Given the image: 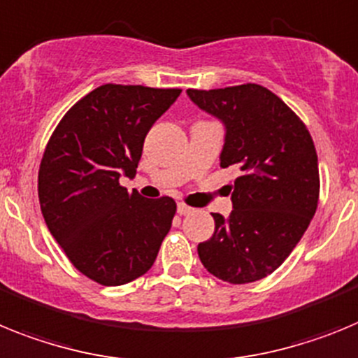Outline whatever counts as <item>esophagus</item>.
<instances>
[{"mask_svg": "<svg viewBox=\"0 0 358 358\" xmlns=\"http://www.w3.org/2000/svg\"><path fill=\"white\" fill-rule=\"evenodd\" d=\"M192 210L194 209H192V207H189V205L182 203V201L178 203V214H182V216H185V214H191Z\"/></svg>", "mask_w": 358, "mask_h": 358, "instance_id": "obj_1", "label": "esophagus"}]
</instances>
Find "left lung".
<instances>
[{
    "mask_svg": "<svg viewBox=\"0 0 358 358\" xmlns=\"http://www.w3.org/2000/svg\"><path fill=\"white\" fill-rule=\"evenodd\" d=\"M227 127L222 167L241 175L229 220L213 213L214 234L198 245L213 275L232 285L266 278L299 243L319 203V162L308 127L265 86L187 90Z\"/></svg>",
    "mask_w": 358,
    "mask_h": 358,
    "instance_id": "obj_1",
    "label": "left lung"
}]
</instances>
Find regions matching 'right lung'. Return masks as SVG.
Returning a JSON list of instances; mask_svg holds the SVG:
<instances>
[{"label":"right lung","instance_id":"1","mask_svg":"<svg viewBox=\"0 0 358 358\" xmlns=\"http://www.w3.org/2000/svg\"><path fill=\"white\" fill-rule=\"evenodd\" d=\"M180 88L102 85L77 101L50 136L37 192L50 234L92 281L119 287L153 266L176 201L144 200L120 176L136 175L148 131Z\"/></svg>","mask_w":358,"mask_h":358}]
</instances>
